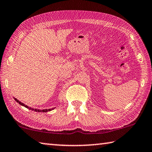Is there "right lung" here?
<instances>
[{"mask_svg":"<svg viewBox=\"0 0 152 152\" xmlns=\"http://www.w3.org/2000/svg\"><path fill=\"white\" fill-rule=\"evenodd\" d=\"M15 101H16L17 102H19V104H20V105H22V106H24L25 107H26V108H27V109H31V110H35V111H36V112H43V113H44V112H48V111H50V110H53V109H43V110H39V109H31V107H27V105H25V104H24L23 103V102H20L19 101H18V100L17 99H15Z\"/></svg>","mask_w":152,"mask_h":152,"instance_id":"1","label":"right lung"}]
</instances>
